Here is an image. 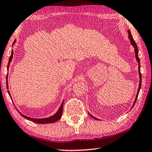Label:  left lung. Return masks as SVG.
<instances>
[{
	"instance_id": "left-lung-1",
	"label": "left lung",
	"mask_w": 152,
	"mask_h": 152,
	"mask_svg": "<svg viewBox=\"0 0 152 152\" xmlns=\"http://www.w3.org/2000/svg\"><path fill=\"white\" fill-rule=\"evenodd\" d=\"M128 33H129V38L130 39V41H131V45L133 46V47L134 48V52H135V56H136V58H137V62L138 63V73H139V77H140V83H139V86H138V92H137V96H136V98H135V100L134 102V104H133V106L132 107L134 106V104L136 103V101H137V98H138V94H139V92H140V90L141 88V85H142V75H141V73H140V59H139L138 58V46H137V45L136 44V42L134 41V40L133 39L132 37V35L131 32H130V31L129 30L128 31ZM88 114L90 115V116H91V117H92V118L96 119V120H99L98 119L96 118L95 117L92 116V115H91L88 113Z\"/></svg>"
}]
</instances>
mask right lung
<instances>
[{"mask_svg":"<svg viewBox=\"0 0 152 152\" xmlns=\"http://www.w3.org/2000/svg\"><path fill=\"white\" fill-rule=\"evenodd\" d=\"M15 42V40L13 42V45L14 44V43ZM13 50H12V52H11V56H10V58H9V61H8V68L9 67V66H10V63L12 61V58H13ZM8 79V75L7 76V79ZM7 89H8V81L7 80ZM8 94L10 95V96L11 98V95L10 94V92H9V91H8ZM63 106H64V101L62 102V103H61V106L60 107V108H59L58 111L54 115H52L51 117H47V118H43V119H35V118H31V117H27L26 115H23L22 113H21V112H20L19 110H17L18 112H19L21 116H23L24 118H26L28 120H30L31 121H33L34 123H39V124H46V123H54L56 121H58L59 119H60L61 118V115H62V111H63Z\"/></svg>","mask_w":152,"mask_h":152,"instance_id":"add662e5","label":"right lung"}]
</instances>
